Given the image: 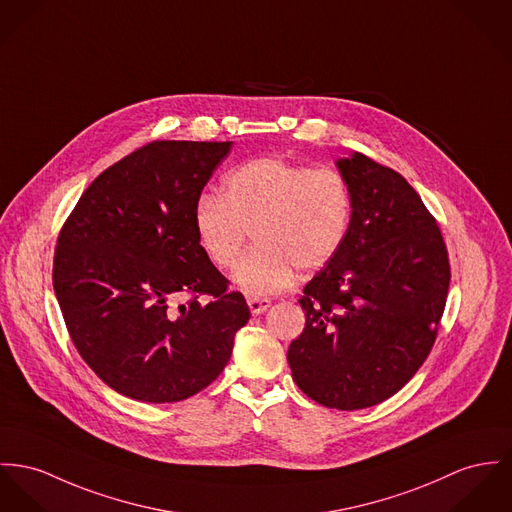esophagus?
<instances>
[{"mask_svg":"<svg viewBox=\"0 0 512 512\" xmlns=\"http://www.w3.org/2000/svg\"><path fill=\"white\" fill-rule=\"evenodd\" d=\"M247 306H249L251 314H265V312L271 308V300H269V298H257V296H251V298H247Z\"/></svg>","mask_w":512,"mask_h":512,"instance_id":"esophagus-1","label":"esophagus"}]
</instances>
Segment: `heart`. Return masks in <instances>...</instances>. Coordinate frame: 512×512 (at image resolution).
Instances as JSON below:
<instances>
[{
    "label": "heart",
    "mask_w": 512,
    "mask_h": 512,
    "mask_svg": "<svg viewBox=\"0 0 512 512\" xmlns=\"http://www.w3.org/2000/svg\"><path fill=\"white\" fill-rule=\"evenodd\" d=\"M193 224L220 271L236 267L253 232L257 245L234 278L247 294L267 296L290 288L296 269L319 271L339 255L353 224V193L337 169L251 159L222 179L220 197L198 198Z\"/></svg>",
    "instance_id": "heart-1"
}]
</instances>
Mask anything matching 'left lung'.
Listing matches in <instances>:
<instances>
[{
  "label": "left lung",
  "mask_w": 512,
  "mask_h": 512,
  "mask_svg": "<svg viewBox=\"0 0 512 512\" xmlns=\"http://www.w3.org/2000/svg\"><path fill=\"white\" fill-rule=\"evenodd\" d=\"M337 167L353 193V224L298 300L306 327L288 364L310 399L354 411L397 394L427 360L450 263L433 214L397 171L358 152Z\"/></svg>",
  "instance_id": "8db88e82"
}]
</instances>
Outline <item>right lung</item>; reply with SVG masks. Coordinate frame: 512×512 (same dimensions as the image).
Wrapping results in <instances>:
<instances>
[{"label":"right lung","instance_id":"add662e5","mask_svg":"<svg viewBox=\"0 0 512 512\" xmlns=\"http://www.w3.org/2000/svg\"><path fill=\"white\" fill-rule=\"evenodd\" d=\"M230 146L156 140L138 148L85 189L58 234L52 284L68 333L118 394L148 403L198 394L220 376L251 317L193 224Z\"/></svg>","mask_w":512,"mask_h":512}]
</instances>
